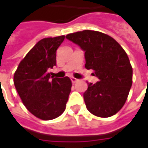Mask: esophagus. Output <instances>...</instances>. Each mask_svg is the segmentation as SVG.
<instances>
[{"mask_svg":"<svg viewBox=\"0 0 148 148\" xmlns=\"http://www.w3.org/2000/svg\"><path fill=\"white\" fill-rule=\"evenodd\" d=\"M71 82L74 84V83L77 82H78L79 80H78V79H77V78H75V77H71Z\"/></svg>","mask_w":148,"mask_h":148,"instance_id":"obj_1","label":"esophagus"}]
</instances>
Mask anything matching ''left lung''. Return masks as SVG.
Masks as SVG:
<instances>
[{
    "label": "left lung",
    "instance_id": "obj_1",
    "mask_svg": "<svg viewBox=\"0 0 148 148\" xmlns=\"http://www.w3.org/2000/svg\"><path fill=\"white\" fill-rule=\"evenodd\" d=\"M66 38L85 52L86 69L94 70L99 82L87 83L83 94L86 106L92 114L107 118L121 110L133 83V68L119 43L105 34L83 30Z\"/></svg>",
    "mask_w": 148,
    "mask_h": 148
}]
</instances>
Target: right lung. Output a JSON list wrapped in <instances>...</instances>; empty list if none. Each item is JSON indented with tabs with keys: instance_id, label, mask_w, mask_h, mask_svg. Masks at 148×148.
Here are the masks:
<instances>
[{
	"instance_id": "add662e5",
	"label": "right lung",
	"mask_w": 148,
	"mask_h": 148,
	"mask_svg": "<svg viewBox=\"0 0 148 148\" xmlns=\"http://www.w3.org/2000/svg\"><path fill=\"white\" fill-rule=\"evenodd\" d=\"M65 36L45 38L38 42L14 72L15 89L27 110L40 119L51 120L66 109L71 82L67 77L50 76L56 65V52Z\"/></svg>"
}]
</instances>
